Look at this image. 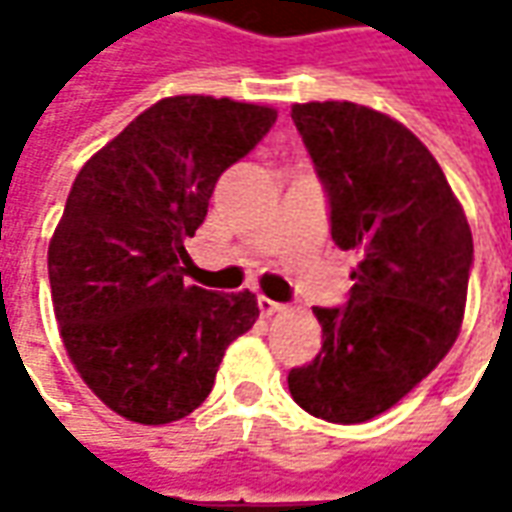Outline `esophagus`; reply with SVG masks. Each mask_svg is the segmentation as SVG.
<instances>
[{
  "label": "esophagus",
  "mask_w": 512,
  "mask_h": 512,
  "mask_svg": "<svg viewBox=\"0 0 512 512\" xmlns=\"http://www.w3.org/2000/svg\"><path fill=\"white\" fill-rule=\"evenodd\" d=\"M257 304H260V312H263L266 318H271V315H277V312L285 310V304H279V301L266 299V296H260V299H257Z\"/></svg>",
  "instance_id": "esophagus-1"
}]
</instances>
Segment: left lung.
Listing matches in <instances>:
<instances>
[{
	"instance_id": "obj_1",
	"label": "left lung",
	"mask_w": 512,
	"mask_h": 512,
	"mask_svg": "<svg viewBox=\"0 0 512 512\" xmlns=\"http://www.w3.org/2000/svg\"><path fill=\"white\" fill-rule=\"evenodd\" d=\"M329 197L332 241L359 255L345 307H315L323 345L288 389L312 417L384 414L461 332L474 244L439 161L403 123L351 101L293 104Z\"/></svg>"
}]
</instances>
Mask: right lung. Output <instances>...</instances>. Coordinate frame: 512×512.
<instances>
[{
    "label": "right lung",
    "mask_w": 512,
    "mask_h": 512,
    "mask_svg": "<svg viewBox=\"0 0 512 512\" xmlns=\"http://www.w3.org/2000/svg\"><path fill=\"white\" fill-rule=\"evenodd\" d=\"M274 123L271 106L164 98L73 180L49 244L51 301L73 367L120 417H189L227 345L255 326V293L186 285L180 263L219 175Z\"/></svg>",
    "instance_id": "obj_1"
}]
</instances>
